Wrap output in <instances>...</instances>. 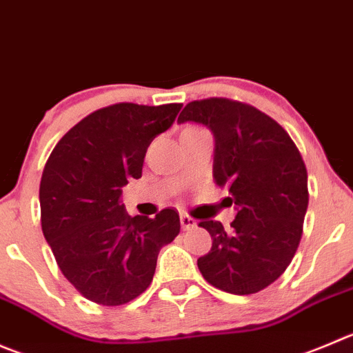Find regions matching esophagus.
Here are the masks:
<instances>
[{
  "label": "esophagus",
  "instance_id": "esophagus-1",
  "mask_svg": "<svg viewBox=\"0 0 353 353\" xmlns=\"http://www.w3.org/2000/svg\"><path fill=\"white\" fill-rule=\"evenodd\" d=\"M181 225H183V229H186V231H190V229L196 228V221H194L193 217H190V215H181Z\"/></svg>",
  "mask_w": 353,
  "mask_h": 353
}]
</instances>
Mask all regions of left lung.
Listing matches in <instances>:
<instances>
[{
	"instance_id": "obj_1",
	"label": "left lung",
	"mask_w": 353,
	"mask_h": 353,
	"mask_svg": "<svg viewBox=\"0 0 353 353\" xmlns=\"http://www.w3.org/2000/svg\"><path fill=\"white\" fill-rule=\"evenodd\" d=\"M177 122L210 129L214 181L236 208L231 229L219 221L198 224L212 236L210 252L198 259L201 276L232 295L268 288L286 271L302 238L309 190L299 148L274 119L228 98L191 101Z\"/></svg>"
}]
</instances>
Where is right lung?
I'll return each mask as SVG.
<instances>
[{
  "label": "right lung",
  "instance_id": "add662e5",
  "mask_svg": "<svg viewBox=\"0 0 353 353\" xmlns=\"http://www.w3.org/2000/svg\"><path fill=\"white\" fill-rule=\"evenodd\" d=\"M181 103H117L75 124L51 152L39 186L41 228L58 268L88 300L115 307L152 283L157 256L181 231L179 214L131 215L122 186L139 179L146 150Z\"/></svg>",
  "mask_w": 353,
  "mask_h": 353
}]
</instances>
